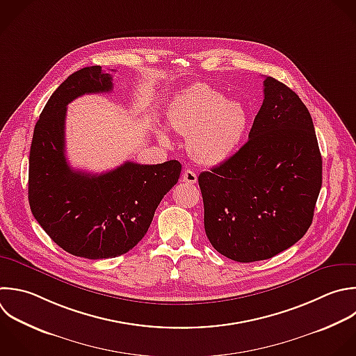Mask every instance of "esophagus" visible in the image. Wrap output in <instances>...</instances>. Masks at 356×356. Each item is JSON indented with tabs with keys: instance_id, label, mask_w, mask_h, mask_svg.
Listing matches in <instances>:
<instances>
[{
	"instance_id": "1",
	"label": "esophagus",
	"mask_w": 356,
	"mask_h": 356,
	"mask_svg": "<svg viewBox=\"0 0 356 356\" xmlns=\"http://www.w3.org/2000/svg\"><path fill=\"white\" fill-rule=\"evenodd\" d=\"M182 181L186 184H196L197 181V175L192 171V170H185V172L182 174Z\"/></svg>"
}]
</instances>
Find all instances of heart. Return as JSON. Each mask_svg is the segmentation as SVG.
Segmentation results:
<instances>
[{
  "label": "heart",
  "instance_id": "b5f03b06",
  "mask_svg": "<svg viewBox=\"0 0 356 356\" xmlns=\"http://www.w3.org/2000/svg\"><path fill=\"white\" fill-rule=\"evenodd\" d=\"M168 125L188 136V152L203 165L227 161L241 146L248 129L249 115L245 106L207 85H193L179 93L167 114ZM164 143L170 139L159 132Z\"/></svg>",
  "mask_w": 356,
  "mask_h": 356
}]
</instances>
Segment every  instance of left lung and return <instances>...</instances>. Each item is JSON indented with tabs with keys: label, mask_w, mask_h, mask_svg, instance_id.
<instances>
[{
	"label": "left lung",
	"mask_w": 356,
	"mask_h": 356,
	"mask_svg": "<svg viewBox=\"0 0 356 356\" xmlns=\"http://www.w3.org/2000/svg\"><path fill=\"white\" fill-rule=\"evenodd\" d=\"M248 142L199 175L204 231L225 257L250 263L296 243L313 220L321 154L312 117L288 86L267 76Z\"/></svg>",
	"instance_id": "1"
}]
</instances>
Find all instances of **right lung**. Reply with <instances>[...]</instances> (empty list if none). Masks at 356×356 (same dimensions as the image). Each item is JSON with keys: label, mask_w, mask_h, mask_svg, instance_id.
Returning a JSON list of instances; mask_svg holds the SVG:
<instances>
[{"label": "right lung", "mask_w": 356, "mask_h": 356, "mask_svg": "<svg viewBox=\"0 0 356 356\" xmlns=\"http://www.w3.org/2000/svg\"><path fill=\"white\" fill-rule=\"evenodd\" d=\"M111 90L113 76L99 65L70 75L43 108L31 146V210L60 248L85 259L117 257L136 246L182 167L177 160L156 165L125 161L96 175L70 167L67 106L79 96Z\"/></svg>", "instance_id": "1"}]
</instances>
